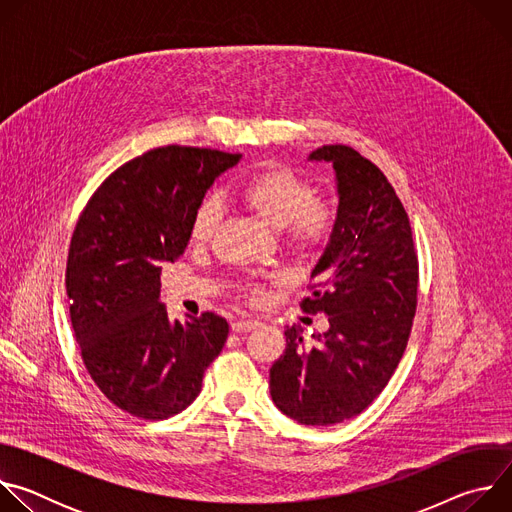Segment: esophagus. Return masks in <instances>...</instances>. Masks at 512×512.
Instances as JSON below:
<instances>
[{
    "label": "esophagus",
    "mask_w": 512,
    "mask_h": 512,
    "mask_svg": "<svg viewBox=\"0 0 512 512\" xmlns=\"http://www.w3.org/2000/svg\"><path fill=\"white\" fill-rule=\"evenodd\" d=\"M257 326H259V322H257V320H251V318H239V320H235V322L231 324L233 332H237V334L251 332V330H255Z\"/></svg>",
    "instance_id": "obj_1"
}]
</instances>
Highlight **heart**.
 Listing matches in <instances>:
<instances>
[{
    "instance_id": "obj_1",
    "label": "heart",
    "mask_w": 512,
    "mask_h": 512,
    "mask_svg": "<svg viewBox=\"0 0 512 512\" xmlns=\"http://www.w3.org/2000/svg\"><path fill=\"white\" fill-rule=\"evenodd\" d=\"M237 196L263 223L279 229L285 245L300 255H318L336 235L338 204L328 196H318L310 178L287 166L267 164L255 170L243 180ZM221 214L223 208L216 198L206 196L200 200L190 221L192 243H210L221 223ZM249 294L253 300H261V285H251Z\"/></svg>"
}]
</instances>
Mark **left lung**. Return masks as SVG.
Here are the masks:
<instances>
[{
    "label": "left lung",
    "instance_id": "1",
    "mask_svg": "<svg viewBox=\"0 0 512 512\" xmlns=\"http://www.w3.org/2000/svg\"><path fill=\"white\" fill-rule=\"evenodd\" d=\"M310 160L332 162L340 218L300 308L326 314L330 328L312 346L287 328L269 387L287 417L332 425L362 413L393 377L413 328L419 261L407 210L371 160L350 145H322Z\"/></svg>",
    "mask_w": 512,
    "mask_h": 512
}]
</instances>
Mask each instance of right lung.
<instances>
[{
  "label": "right lung",
  "mask_w": 512,
  "mask_h": 512,
  "mask_svg": "<svg viewBox=\"0 0 512 512\" xmlns=\"http://www.w3.org/2000/svg\"><path fill=\"white\" fill-rule=\"evenodd\" d=\"M241 154L164 145L109 174L83 208L66 259V296L81 358L101 393L139 419H168L202 389L229 324L212 312L170 322L160 298L214 178Z\"/></svg>",
  "instance_id": "right-lung-1"
}]
</instances>
